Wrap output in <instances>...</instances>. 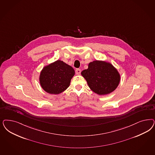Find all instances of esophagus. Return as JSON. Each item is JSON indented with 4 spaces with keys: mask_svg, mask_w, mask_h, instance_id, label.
Here are the masks:
<instances>
[{
    "mask_svg": "<svg viewBox=\"0 0 155 155\" xmlns=\"http://www.w3.org/2000/svg\"><path fill=\"white\" fill-rule=\"evenodd\" d=\"M75 72H76V75H80V73H81V70L80 69H76L75 71Z\"/></svg>",
    "mask_w": 155,
    "mask_h": 155,
    "instance_id": "34e87169",
    "label": "esophagus"
}]
</instances>
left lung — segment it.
<instances>
[{"label":"left lung","instance_id":"left-lung-1","mask_svg":"<svg viewBox=\"0 0 155 155\" xmlns=\"http://www.w3.org/2000/svg\"><path fill=\"white\" fill-rule=\"evenodd\" d=\"M81 75L85 78L90 89L99 95L109 94L116 90L120 81V75L112 64L105 61L95 60L83 70Z\"/></svg>","mask_w":155,"mask_h":155}]
</instances>
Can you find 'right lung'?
<instances>
[{
	"instance_id": "1",
	"label": "right lung",
	"mask_w": 155,
	"mask_h": 155,
	"mask_svg": "<svg viewBox=\"0 0 155 155\" xmlns=\"http://www.w3.org/2000/svg\"><path fill=\"white\" fill-rule=\"evenodd\" d=\"M75 75L74 68L60 60L45 66L40 72L41 88L50 94H59L69 86Z\"/></svg>"
}]
</instances>
